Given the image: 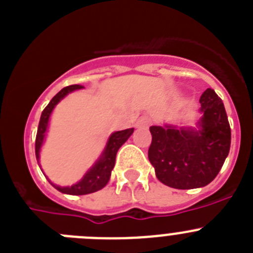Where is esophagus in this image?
I'll return each instance as SVG.
<instances>
[{
    "label": "esophagus",
    "instance_id": "34e87169",
    "mask_svg": "<svg viewBox=\"0 0 253 253\" xmlns=\"http://www.w3.org/2000/svg\"><path fill=\"white\" fill-rule=\"evenodd\" d=\"M151 124V119H149L148 116H140L139 120L137 123V126H142V128H146L148 125Z\"/></svg>",
    "mask_w": 253,
    "mask_h": 253
}]
</instances>
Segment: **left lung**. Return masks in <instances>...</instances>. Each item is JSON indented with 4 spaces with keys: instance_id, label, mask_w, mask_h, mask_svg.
<instances>
[{
    "instance_id": "8db88e82",
    "label": "left lung",
    "mask_w": 253,
    "mask_h": 253,
    "mask_svg": "<svg viewBox=\"0 0 253 253\" xmlns=\"http://www.w3.org/2000/svg\"><path fill=\"white\" fill-rule=\"evenodd\" d=\"M199 130L151 126L148 158L162 184L189 190L207 186L222 169L231 148V126L224 104L208 88L200 97Z\"/></svg>"
}]
</instances>
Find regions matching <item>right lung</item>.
I'll use <instances>...</instances> for the list:
<instances>
[{
	"mask_svg": "<svg viewBox=\"0 0 253 253\" xmlns=\"http://www.w3.org/2000/svg\"><path fill=\"white\" fill-rule=\"evenodd\" d=\"M78 88H82L81 84H71V86H67L64 88L59 91L57 95L50 100L46 107L40 116L39 126H38V133H37V139H35V156H37L38 163H39V153L40 148H42V144L44 142V137H45V131L48 128V122L49 118H50V114L54 109L55 105L63 99L64 96L68 95L69 92L72 91L78 90ZM134 129H125V130L115 131L110 135L109 140H107V144L105 147L104 152H102L101 157L99 158V161L91 167L88 171H87L86 175L82 177L81 181H78L77 184L72 185V186L67 187H60L57 185L51 184L58 191L63 194H69V195H86V194L95 193V191H99L102 187L106 186V184L110 180L111 171H113L114 166H115V157L116 153L119 151L120 147L124 144L128 138L133 134Z\"/></svg>",
	"mask_w": 253,
	"mask_h": 253,
	"instance_id": "1",
	"label": "right lung"
}]
</instances>
